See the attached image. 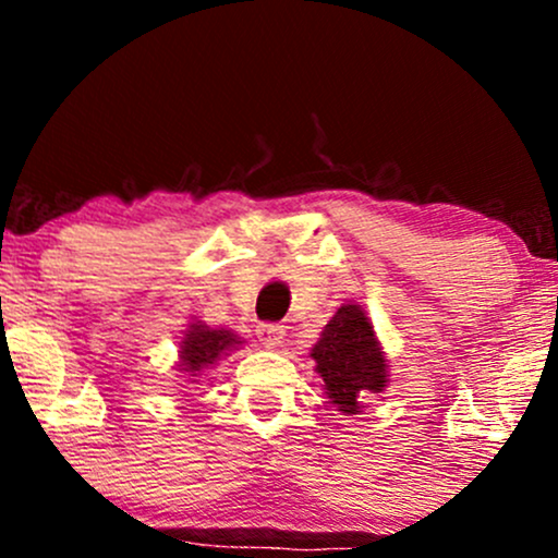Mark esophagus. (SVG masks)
Returning <instances> with one entry per match:
<instances>
[{
    "label": "esophagus",
    "instance_id": "1",
    "mask_svg": "<svg viewBox=\"0 0 558 558\" xmlns=\"http://www.w3.org/2000/svg\"><path fill=\"white\" fill-rule=\"evenodd\" d=\"M257 336H259V341L267 345V349H275V345L283 341L286 328L278 323H262V325H257Z\"/></svg>",
    "mask_w": 558,
    "mask_h": 558
}]
</instances>
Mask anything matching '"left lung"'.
Masks as SVG:
<instances>
[{"instance_id": "8db88e82", "label": "left lung", "mask_w": 558, "mask_h": 558, "mask_svg": "<svg viewBox=\"0 0 558 558\" xmlns=\"http://www.w3.org/2000/svg\"><path fill=\"white\" fill-rule=\"evenodd\" d=\"M325 393L343 414H356L362 393L386 388V360L375 341L373 323L354 304H345L325 325L312 349Z\"/></svg>"}]
</instances>
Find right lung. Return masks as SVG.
Returning a JSON list of instances; mask_svg holds the SVG:
<instances>
[{"instance_id":"add662e5","label":"right lung","mask_w":558,"mask_h":558,"mask_svg":"<svg viewBox=\"0 0 558 558\" xmlns=\"http://www.w3.org/2000/svg\"><path fill=\"white\" fill-rule=\"evenodd\" d=\"M233 332L228 330H209L207 325H191V330L185 332L183 345H181V367L185 373L196 375L204 367L215 364L217 356L222 351H228L230 345H235Z\"/></svg>"}]
</instances>
